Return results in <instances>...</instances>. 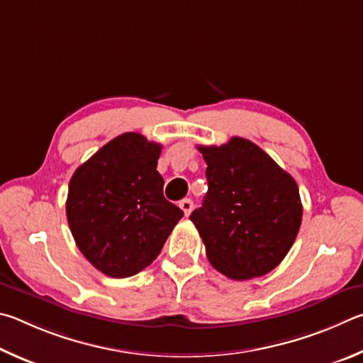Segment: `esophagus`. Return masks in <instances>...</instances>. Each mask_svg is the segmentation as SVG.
Segmentation results:
<instances>
[{
	"instance_id": "esophagus-1",
	"label": "esophagus",
	"mask_w": 363,
	"mask_h": 363,
	"mask_svg": "<svg viewBox=\"0 0 363 363\" xmlns=\"http://www.w3.org/2000/svg\"><path fill=\"white\" fill-rule=\"evenodd\" d=\"M180 208L183 211V213H185V217H189V213H191V211H193V201L191 199H183L180 202Z\"/></svg>"
}]
</instances>
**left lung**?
Segmentation results:
<instances>
[{
  "label": "left lung",
  "mask_w": 363,
  "mask_h": 363,
  "mask_svg": "<svg viewBox=\"0 0 363 363\" xmlns=\"http://www.w3.org/2000/svg\"><path fill=\"white\" fill-rule=\"evenodd\" d=\"M208 191L189 220L208 262L221 274L245 281L282 262L300 231L303 206L294 177L250 140L199 146Z\"/></svg>",
  "instance_id": "1"
}]
</instances>
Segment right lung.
Listing matches in <instances>:
<instances>
[{
	"instance_id": "right-lung-1",
	"label": "right lung",
	"mask_w": 363,
	"mask_h": 363,
	"mask_svg": "<svg viewBox=\"0 0 363 363\" xmlns=\"http://www.w3.org/2000/svg\"><path fill=\"white\" fill-rule=\"evenodd\" d=\"M162 146L125 132L79 165L69 180L67 218L82 255L105 276L130 277L161 253L183 212L164 198Z\"/></svg>"
}]
</instances>
